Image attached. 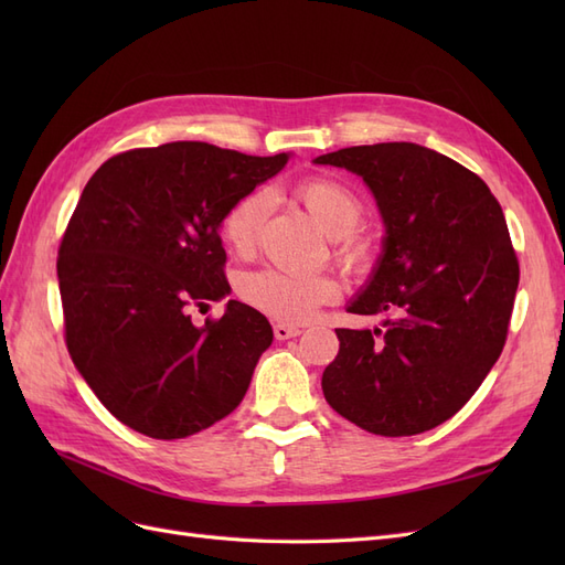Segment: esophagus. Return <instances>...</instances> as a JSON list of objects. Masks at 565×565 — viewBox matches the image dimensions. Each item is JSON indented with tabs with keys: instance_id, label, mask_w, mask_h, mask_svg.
<instances>
[{
	"instance_id": "34e87169",
	"label": "esophagus",
	"mask_w": 565,
	"mask_h": 565,
	"mask_svg": "<svg viewBox=\"0 0 565 565\" xmlns=\"http://www.w3.org/2000/svg\"><path fill=\"white\" fill-rule=\"evenodd\" d=\"M273 334H276V339L285 341V339H292V337L301 334V330L297 328V324H287V322H276V324H273Z\"/></svg>"
}]
</instances>
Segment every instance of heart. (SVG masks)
<instances>
[{
  "mask_svg": "<svg viewBox=\"0 0 565 565\" xmlns=\"http://www.w3.org/2000/svg\"><path fill=\"white\" fill-rule=\"evenodd\" d=\"M299 198L313 214L316 224L322 233L334 241V252L339 262L358 268L367 259V245L353 233L363 224L365 207L349 185L334 179H309L299 183ZM270 207V191L254 188L247 195L237 200L221 221V235L226 245L237 252L247 254L254 245L256 231ZM241 297L262 311L268 318L282 322H301L309 318L318 306L328 303L337 297V282L324 273H289L280 268H262L247 273L241 282Z\"/></svg>",
  "mask_w": 565,
  "mask_h": 565,
  "instance_id": "obj_1",
  "label": "heart"
}]
</instances>
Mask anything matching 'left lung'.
<instances>
[{"label":"left lung","mask_w":565,"mask_h":565,"mask_svg":"<svg viewBox=\"0 0 565 565\" xmlns=\"http://www.w3.org/2000/svg\"><path fill=\"white\" fill-rule=\"evenodd\" d=\"M313 162L363 177L386 226L380 264L347 309L386 313L384 330H337L324 401L370 434L429 431L465 407L504 349L519 259L500 202L481 177L417 143Z\"/></svg>","instance_id":"obj_1"}]
</instances>
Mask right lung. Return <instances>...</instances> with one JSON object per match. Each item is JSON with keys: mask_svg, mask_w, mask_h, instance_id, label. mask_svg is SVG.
Masks as SVG:
<instances>
[{"mask_svg": "<svg viewBox=\"0 0 565 565\" xmlns=\"http://www.w3.org/2000/svg\"><path fill=\"white\" fill-rule=\"evenodd\" d=\"M174 141L113 156L84 185L58 249L65 344L110 415L150 438L207 429L245 398L270 347L266 316L231 299L218 226L287 164Z\"/></svg>", "mask_w": 565, "mask_h": 565, "instance_id": "obj_1", "label": "right lung"}]
</instances>
